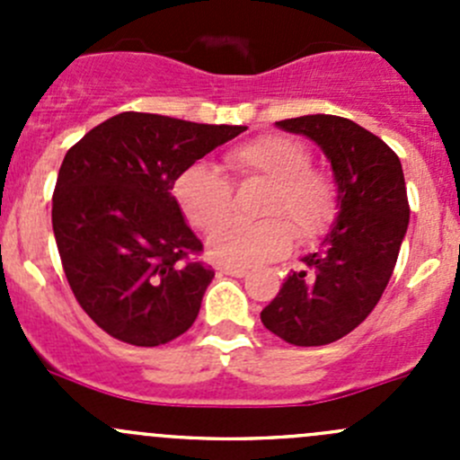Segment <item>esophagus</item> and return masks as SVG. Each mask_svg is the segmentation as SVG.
Returning <instances> with one entry per match:
<instances>
[{
  "instance_id": "1",
  "label": "esophagus",
  "mask_w": 460,
  "mask_h": 460,
  "mask_svg": "<svg viewBox=\"0 0 460 460\" xmlns=\"http://www.w3.org/2000/svg\"><path fill=\"white\" fill-rule=\"evenodd\" d=\"M220 273H226V276H234V278H244L247 276V269H243V267H220Z\"/></svg>"
}]
</instances>
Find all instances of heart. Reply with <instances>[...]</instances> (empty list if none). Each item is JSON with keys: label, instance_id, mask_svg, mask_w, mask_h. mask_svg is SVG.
Masks as SVG:
<instances>
[{"label": "heart", "instance_id": "1", "mask_svg": "<svg viewBox=\"0 0 460 460\" xmlns=\"http://www.w3.org/2000/svg\"><path fill=\"white\" fill-rule=\"evenodd\" d=\"M225 162L238 178L269 180L258 213L271 217L231 220L217 226L231 213V184L207 162L187 166L173 180V198L184 217L202 231L217 226L208 238V253L220 264L244 269L271 262L289 253L296 235L309 240L332 222L336 184L327 171L309 166L312 151L303 142L260 136L231 148Z\"/></svg>", "mask_w": 460, "mask_h": 460}]
</instances>
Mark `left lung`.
<instances>
[{"label":"left lung","instance_id":"left-lung-1","mask_svg":"<svg viewBox=\"0 0 460 460\" xmlns=\"http://www.w3.org/2000/svg\"><path fill=\"white\" fill-rule=\"evenodd\" d=\"M276 127L309 137L332 162L338 213L260 320L291 345H329L372 314L392 278L410 225L405 175L396 153L351 119L318 113Z\"/></svg>","mask_w":460,"mask_h":460}]
</instances>
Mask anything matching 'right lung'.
<instances>
[{
    "label": "right lung",
    "mask_w": 460,
    "mask_h": 460,
    "mask_svg": "<svg viewBox=\"0 0 460 460\" xmlns=\"http://www.w3.org/2000/svg\"><path fill=\"white\" fill-rule=\"evenodd\" d=\"M247 127L119 113L68 148L53 193V234L77 303L118 341L157 347L200 312L213 269L184 222L173 180Z\"/></svg>",
    "instance_id": "1"
}]
</instances>
